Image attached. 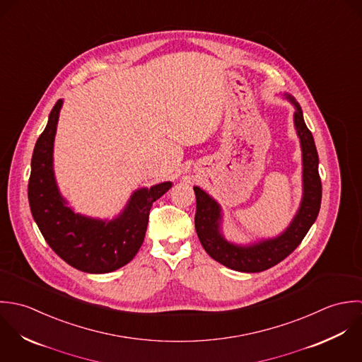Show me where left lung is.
Wrapping results in <instances>:
<instances>
[{"label": "left lung", "mask_w": 362, "mask_h": 362, "mask_svg": "<svg viewBox=\"0 0 362 362\" xmlns=\"http://www.w3.org/2000/svg\"><path fill=\"white\" fill-rule=\"evenodd\" d=\"M295 106L293 123L302 148V182L303 196L296 216L288 228L273 239H263L250 246H239L228 242L221 233V207L200 187L196 193L194 225L197 236L204 250L218 263L242 273L264 272L289 256L302 242L313 222L316 221L322 202V182L317 170L319 156L313 136L303 122L300 106L287 95Z\"/></svg>", "instance_id": "1"}]
</instances>
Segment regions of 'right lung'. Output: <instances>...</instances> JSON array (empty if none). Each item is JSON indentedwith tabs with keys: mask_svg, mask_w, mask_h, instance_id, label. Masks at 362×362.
<instances>
[{
	"mask_svg": "<svg viewBox=\"0 0 362 362\" xmlns=\"http://www.w3.org/2000/svg\"><path fill=\"white\" fill-rule=\"evenodd\" d=\"M62 106L60 99L33 149L28 185L30 211L49 246L66 263L85 273H110L134 259L144 242L152 203L172 183L134 192L122 214L109 222L75 214L66 206L53 172V144Z\"/></svg>",
	"mask_w": 362,
	"mask_h": 362,
	"instance_id": "add662e5",
	"label": "right lung"
}]
</instances>
